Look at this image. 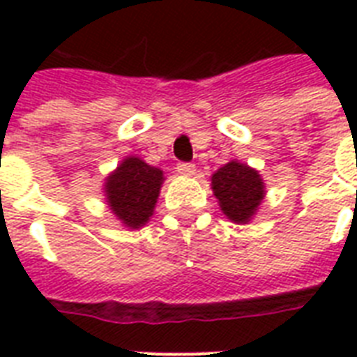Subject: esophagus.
<instances>
[{
  "label": "esophagus",
  "instance_id": "34e87169",
  "mask_svg": "<svg viewBox=\"0 0 357 357\" xmlns=\"http://www.w3.org/2000/svg\"><path fill=\"white\" fill-rule=\"evenodd\" d=\"M178 172L183 174V176H192L196 172V165H192V162H179Z\"/></svg>",
  "mask_w": 357,
  "mask_h": 357
}]
</instances>
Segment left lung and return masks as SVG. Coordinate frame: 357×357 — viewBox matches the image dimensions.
<instances>
[{
    "label": "left lung",
    "instance_id": "obj_1",
    "mask_svg": "<svg viewBox=\"0 0 357 357\" xmlns=\"http://www.w3.org/2000/svg\"><path fill=\"white\" fill-rule=\"evenodd\" d=\"M213 192L224 215L237 224H246L259 207L265 187L254 168L231 161L213 174Z\"/></svg>",
    "mask_w": 357,
    "mask_h": 357
}]
</instances>
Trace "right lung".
<instances>
[{
    "label": "right lung",
    "instance_id": "right-lung-1",
    "mask_svg": "<svg viewBox=\"0 0 357 357\" xmlns=\"http://www.w3.org/2000/svg\"><path fill=\"white\" fill-rule=\"evenodd\" d=\"M162 183V172L139 157H128L107 178L109 207L128 228H140L153 213Z\"/></svg>",
    "mask_w": 357,
    "mask_h": 357
}]
</instances>
